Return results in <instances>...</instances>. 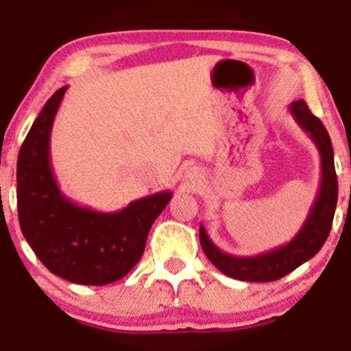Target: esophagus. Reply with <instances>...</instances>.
<instances>
[{
    "instance_id": "34e87169",
    "label": "esophagus",
    "mask_w": 351,
    "mask_h": 351,
    "mask_svg": "<svg viewBox=\"0 0 351 351\" xmlns=\"http://www.w3.org/2000/svg\"><path fill=\"white\" fill-rule=\"evenodd\" d=\"M189 173H191V171H189Z\"/></svg>"
}]
</instances>
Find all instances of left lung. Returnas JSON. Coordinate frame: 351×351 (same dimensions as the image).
I'll return each mask as SVG.
<instances>
[{"mask_svg":"<svg viewBox=\"0 0 351 351\" xmlns=\"http://www.w3.org/2000/svg\"><path fill=\"white\" fill-rule=\"evenodd\" d=\"M289 110L299 127L308 134L320 155V184L307 219L300 231L287 244L257 254V256H232L221 251L209 239L203 224L199 226V243L215 267L228 277L245 282H271L287 276L293 269L307 263L320 251L330 234L338 199V181L333 162V147L327 128L308 110L304 100H295Z\"/></svg>","mask_w":351,"mask_h":351,"instance_id":"obj_1","label":"left lung"}]
</instances>
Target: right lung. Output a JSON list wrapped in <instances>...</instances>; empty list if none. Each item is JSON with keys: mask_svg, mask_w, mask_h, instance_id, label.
<instances>
[{"mask_svg": "<svg viewBox=\"0 0 351 351\" xmlns=\"http://www.w3.org/2000/svg\"><path fill=\"white\" fill-rule=\"evenodd\" d=\"M67 86L39 112L18 155V216L27 244L56 276L80 285H106L127 276L145 251L152 224L173 193L160 191L127 208L102 213L60 191L51 167V132Z\"/></svg>", "mask_w": 351, "mask_h": 351, "instance_id": "1", "label": "right lung"}]
</instances>
